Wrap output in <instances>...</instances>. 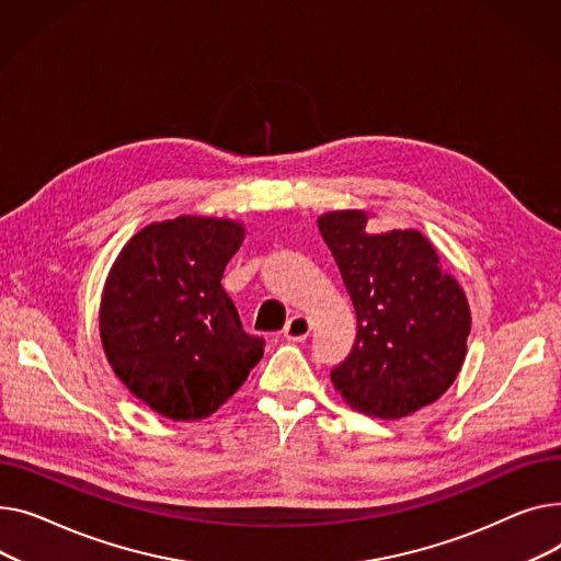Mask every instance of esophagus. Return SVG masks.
I'll return each instance as SVG.
<instances>
[{"label":"esophagus","instance_id":"34e87169","mask_svg":"<svg viewBox=\"0 0 561 561\" xmlns=\"http://www.w3.org/2000/svg\"><path fill=\"white\" fill-rule=\"evenodd\" d=\"M285 340L289 342H304L310 335V321L304 314H294L289 317V321L285 323V331H283Z\"/></svg>","mask_w":561,"mask_h":561}]
</instances>
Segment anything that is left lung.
<instances>
[{
    "label": "left lung",
    "instance_id": "obj_1",
    "mask_svg": "<svg viewBox=\"0 0 561 561\" xmlns=\"http://www.w3.org/2000/svg\"><path fill=\"white\" fill-rule=\"evenodd\" d=\"M365 210L317 219L357 317L355 344L331 371L342 399L376 419L435 403L465 365L471 310L419 230L371 236Z\"/></svg>",
    "mask_w": 561,
    "mask_h": 561
}]
</instances>
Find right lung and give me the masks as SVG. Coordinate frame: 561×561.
<instances>
[{
  "label": "right lung",
  "instance_id": "add662e5",
  "mask_svg": "<svg viewBox=\"0 0 561 561\" xmlns=\"http://www.w3.org/2000/svg\"><path fill=\"white\" fill-rule=\"evenodd\" d=\"M242 240L240 221L183 215L138 230L113 262L99 308L104 353L128 391L162 416H210L265 351L221 287Z\"/></svg>",
  "mask_w": 561,
  "mask_h": 561
}]
</instances>
